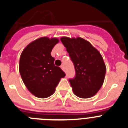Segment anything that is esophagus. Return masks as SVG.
<instances>
[{"mask_svg":"<svg viewBox=\"0 0 128 128\" xmlns=\"http://www.w3.org/2000/svg\"><path fill=\"white\" fill-rule=\"evenodd\" d=\"M60 67H61V68H62V70H65V68H64V65H61Z\"/></svg>","mask_w":128,"mask_h":128,"instance_id":"1","label":"esophagus"}]
</instances>
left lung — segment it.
<instances>
[{
    "label": "left lung",
    "mask_w": 128,
    "mask_h": 128,
    "mask_svg": "<svg viewBox=\"0 0 128 128\" xmlns=\"http://www.w3.org/2000/svg\"><path fill=\"white\" fill-rule=\"evenodd\" d=\"M61 41L66 48L74 65L76 75L69 82L77 96L88 98L99 91L105 78L106 66L99 51L88 41L80 37H62Z\"/></svg>",
    "instance_id": "obj_1"
}]
</instances>
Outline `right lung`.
Masks as SVG:
<instances>
[{
    "instance_id": "right-lung-1",
    "label": "right lung",
    "mask_w": 128,
    "mask_h": 128,
    "mask_svg": "<svg viewBox=\"0 0 128 128\" xmlns=\"http://www.w3.org/2000/svg\"><path fill=\"white\" fill-rule=\"evenodd\" d=\"M59 42L57 38L42 37L29 44L22 52L19 70L23 82L36 96L45 98L54 93L65 73L55 66L51 52Z\"/></svg>"
}]
</instances>
